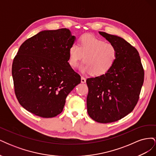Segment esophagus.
I'll use <instances>...</instances> for the list:
<instances>
[{"label":"esophagus","instance_id":"34e87169","mask_svg":"<svg viewBox=\"0 0 156 156\" xmlns=\"http://www.w3.org/2000/svg\"><path fill=\"white\" fill-rule=\"evenodd\" d=\"M81 83H86V79L84 78V77H81Z\"/></svg>","mask_w":156,"mask_h":156}]
</instances>
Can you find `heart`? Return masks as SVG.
Segmentation results:
<instances>
[{
	"mask_svg": "<svg viewBox=\"0 0 156 156\" xmlns=\"http://www.w3.org/2000/svg\"><path fill=\"white\" fill-rule=\"evenodd\" d=\"M117 56L118 51L115 45L106 44L94 35L86 34L79 39L78 45L75 44L71 45L68 62L70 66L75 68L83 57L84 62L80 65L79 70L100 76L112 68Z\"/></svg>",
	"mask_w": 156,
	"mask_h": 156,
	"instance_id": "obj_1",
	"label": "heart"
}]
</instances>
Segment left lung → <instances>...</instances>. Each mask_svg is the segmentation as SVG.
<instances>
[{
    "mask_svg": "<svg viewBox=\"0 0 156 156\" xmlns=\"http://www.w3.org/2000/svg\"><path fill=\"white\" fill-rule=\"evenodd\" d=\"M116 47L118 56L112 68L100 76L88 78V114L103 124L122 119L133 110L144 82L139 52L121 37L99 32Z\"/></svg>",
    "mask_w": 156,
    "mask_h": 156,
    "instance_id": "8db88e82",
    "label": "left lung"
}]
</instances>
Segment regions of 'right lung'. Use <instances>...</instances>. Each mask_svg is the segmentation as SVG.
Segmentation results:
<instances>
[{"instance_id": "1", "label": "right lung", "mask_w": 156, "mask_h": 156, "mask_svg": "<svg viewBox=\"0 0 156 156\" xmlns=\"http://www.w3.org/2000/svg\"><path fill=\"white\" fill-rule=\"evenodd\" d=\"M75 40L67 29L43 30L20 46L12 73L17 100L27 111L43 118L62 112L66 98L81 83L68 62Z\"/></svg>"}]
</instances>
